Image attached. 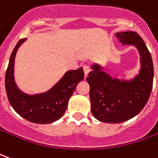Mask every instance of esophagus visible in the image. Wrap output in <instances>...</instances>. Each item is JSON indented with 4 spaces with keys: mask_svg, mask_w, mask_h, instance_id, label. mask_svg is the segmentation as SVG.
Masks as SVG:
<instances>
[{
    "mask_svg": "<svg viewBox=\"0 0 158 158\" xmlns=\"http://www.w3.org/2000/svg\"><path fill=\"white\" fill-rule=\"evenodd\" d=\"M83 68H84V72H85V75L86 76L90 71V67L88 65V64H85L83 66Z\"/></svg>",
    "mask_w": 158,
    "mask_h": 158,
    "instance_id": "esophagus-1",
    "label": "esophagus"
}]
</instances>
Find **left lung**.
<instances>
[{
	"instance_id": "8db88e82",
	"label": "left lung",
	"mask_w": 158,
	"mask_h": 158,
	"mask_svg": "<svg viewBox=\"0 0 158 158\" xmlns=\"http://www.w3.org/2000/svg\"><path fill=\"white\" fill-rule=\"evenodd\" d=\"M123 45L136 47L140 56V69L133 79H114L100 65L91 66L86 78L90 85L91 113L98 121L121 123L136 116L148 102L153 85V63L144 40L135 31L115 34Z\"/></svg>"
}]
</instances>
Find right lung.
I'll return each instance as SVG.
<instances>
[{"label": "right lung", "mask_w": 158, "mask_h": 158, "mask_svg": "<svg viewBox=\"0 0 158 158\" xmlns=\"http://www.w3.org/2000/svg\"><path fill=\"white\" fill-rule=\"evenodd\" d=\"M25 40L26 38H23L18 42L10 56L5 77L8 101L14 110L25 120L37 124L52 123L62 117L69 98L75 90L77 85L84 79V70L80 68L67 71L51 89L38 94H26L19 90L14 79L16 53Z\"/></svg>", "instance_id": "obj_1"}]
</instances>
